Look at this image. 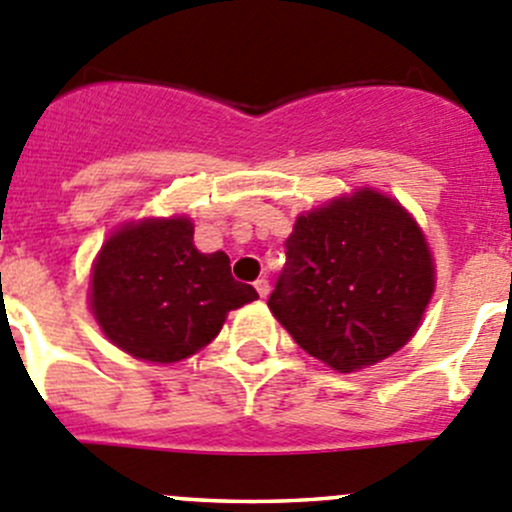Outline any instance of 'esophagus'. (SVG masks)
Listing matches in <instances>:
<instances>
[{
	"label": "esophagus",
	"mask_w": 512,
	"mask_h": 512,
	"mask_svg": "<svg viewBox=\"0 0 512 512\" xmlns=\"http://www.w3.org/2000/svg\"><path fill=\"white\" fill-rule=\"evenodd\" d=\"M255 290H257V295H260V297H267V295H270V282H267L265 277H260V280L255 282Z\"/></svg>",
	"instance_id": "1"
}]
</instances>
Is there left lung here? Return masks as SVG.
Masks as SVG:
<instances>
[{
    "label": "left lung",
    "instance_id": "8db88e82",
    "mask_svg": "<svg viewBox=\"0 0 512 512\" xmlns=\"http://www.w3.org/2000/svg\"><path fill=\"white\" fill-rule=\"evenodd\" d=\"M272 315L292 340L337 372H355L408 345L435 290L423 230L393 197L362 187L297 217Z\"/></svg>",
    "mask_w": 512,
    "mask_h": 512
}]
</instances>
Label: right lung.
Here are the masks:
<instances>
[{"label": "right lung", "instance_id": "1", "mask_svg": "<svg viewBox=\"0 0 512 512\" xmlns=\"http://www.w3.org/2000/svg\"><path fill=\"white\" fill-rule=\"evenodd\" d=\"M257 300L225 252L195 247L187 217L127 222L99 250L89 307L107 340L137 360L180 362L210 345L227 312Z\"/></svg>", "mask_w": 512, "mask_h": 512}]
</instances>
